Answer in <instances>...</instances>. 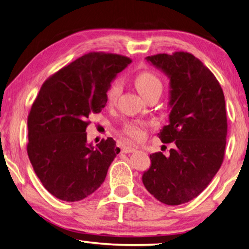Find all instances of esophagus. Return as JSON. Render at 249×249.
Returning a JSON list of instances; mask_svg holds the SVG:
<instances>
[{
  "label": "esophagus",
  "mask_w": 249,
  "mask_h": 249,
  "mask_svg": "<svg viewBox=\"0 0 249 249\" xmlns=\"http://www.w3.org/2000/svg\"><path fill=\"white\" fill-rule=\"evenodd\" d=\"M135 151V147L134 146H130V145H127V146H124L123 149H122V152L123 153H131Z\"/></svg>",
  "instance_id": "obj_1"
}]
</instances>
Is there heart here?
Here are the masks:
<instances>
[{"label": "heart", "mask_w": 249, "mask_h": 249, "mask_svg": "<svg viewBox=\"0 0 249 249\" xmlns=\"http://www.w3.org/2000/svg\"><path fill=\"white\" fill-rule=\"evenodd\" d=\"M136 87L138 89L141 96L145 98L150 94L160 92L161 93L162 83L160 79L155 73L151 71H143L136 77ZM122 92V82L115 80L107 91V100L109 104H113L119 98ZM125 135L134 140L143 139L145 135V124L142 122H133L125 125L124 127Z\"/></svg>", "instance_id": "obj_1"}]
</instances>
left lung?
Listing matches in <instances>:
<instances>
[{
  "label": "left lung",
  "mask_w": 249,
  "mask_h": 249,
  "mask_svg": "<svg viewBox=\"0 0 249 249\" xmlns=\"http://www.w3.org/2000/svg\"><path fill=\"white\" fill-rule=\"evenodd\" d=\"M145 60L169 79V124L158 137L171 143L170 155L151 154L142 174L147 192L168 205L195 199L223 163L227 115L220 84L203 63L188 52L156 54Z\"/></svg>",
  "instance_id": "obj_1"
}]
</instances>
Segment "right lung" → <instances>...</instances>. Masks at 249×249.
<instances>
[{"mask_svg": "<svg viewBox=\"0 0 249 249\" xmlns=\"http://www.w3.org/2000/svg\"><path fill=\"white\" fill-rule=\"evenodd\" d=\"M131 63L103 52L84 54L47 79L29 118L28 155L41 184L55 198L75 202L100 187L120 149L112 138L93 145L88 119L107 104V91Z\"/></svg>", "mask_w": 249, "mask_h": 249, "instance_id": "add662e5", "label": "right lung"}]
</instances>
